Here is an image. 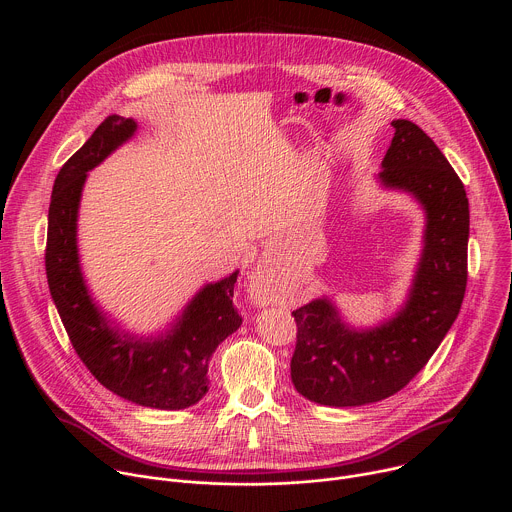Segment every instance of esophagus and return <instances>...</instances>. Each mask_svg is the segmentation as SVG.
Returning <instances> with one entry per match:
<instances>
[{
    "mask_svg": "<svg viewBox=\"0 0 512 512\" xmlns=\"http://www.w3.org/2000/svg\"><path fill=\"white\" fill-rule=\"evenodd\" d=\"M249 289H251V298H253L255 304H259V306H267V304H269V300H271V294H269V279H267L265 275L255 273V275L251 277Z\"/></svg>",
    "mask_w": 512,
    "mask_h": 512,
    "instance_id": "1",
    "label": "esophagus"
}]
</instances>
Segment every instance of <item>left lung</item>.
Segmentation results:
<instances>
[{"label": "left lung", "instance_id": "left-lung-1", "mask_svg": "<svg viewBox=\"0 0 512 512\" xmlns=\"http://www.w3.org/2000/svg\"><path fill=\"white\" fill-rule=\"evenodd\" d=\"M377 182L419 202L423 249L405 304L373 328L350 326L338 306L316 298L291 312L298 324L291 381L330 407L377 403L401 391L437 350L462 308L468 279L470 210L462 180L415 123L395 119Z\"/></svg>", "mask_w": 512, "mask_h": 512}]
</instances>
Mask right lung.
Listing matches in <instances>:
<instances>
[{"instance_id": "right-lung-1", "label": "right lung", "mask_w": 512, "mask_h": 512, "mask_svg": "<svg viewBox=\"0 0 512 512\" xmlns=\"http://www.w3.org/2000/svg\"><path fill=\"white\" fill-rule=\"evenodd\" d=\"M135 131L131 117L111 115L60 168L48 208L46 277L66 334L93 377L135 405L176 411L206 395L212 352L243 322L233 306L239 271L200 287L180 316L156 336L123 330L97 306L81 269V196L89 172Z\"/></svg>"}]
</instances>
